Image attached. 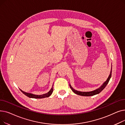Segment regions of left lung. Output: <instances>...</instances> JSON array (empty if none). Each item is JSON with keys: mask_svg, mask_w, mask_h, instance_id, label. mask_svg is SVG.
<instances>
[{"mask_svg": "<svg viewBox=\"0 0 125 125\" xmlns=\"http://www.w3.org/2000/svg\"><path fill=\"white\" fill-rule=\"evenodd\" d=\"M111 73H112V66H111V70H110V73L109 74V76L108 77L107 80L104 82V83L101 85V86L99 88H98L94 91H90V92H81V91H77L75 89H74L73 87H71V85L69 84V86L71 88V89L72 90L73 92L78 95H81V96H94L96 94H98L99 93H100L105 88V87L106 86V85L108 84L111 76Z\"/></svg>", "mask_w": 125, "mask_h": 125, "instance_id": "obj_1", "label": "left lung"}]
</instances>
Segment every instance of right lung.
<instances>
[{
  "mask_svg": "<svg viewBox=\"0 0 125 125\" xmlns=\"http://www.w3.org/2000/svg\"><path fill=\"white\" fill-rule=\"evenodd\" d=\"M53 84H52V88L51 89V90H50V91L49 92L42 94V95H35L33 94H31V93H27L25 92L22 91V90L20 89V90L26 96H27V97H29V98H38V99H41V98H46V97H48L49 96H50L51 95V94H52V92H53Z\"/></svg>",
  "mask_w": 125,
  "mask_h": 125,
  "instance_id": "1",
  "label": "right lung"
}]
</instances>
